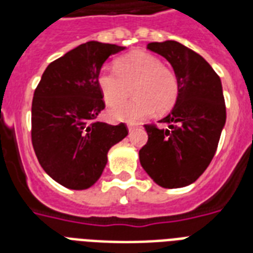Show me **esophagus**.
<instances>
[{
  "mask_svg": "<svg viewBox=\"0 0 253 253\" xmlns=\"http://www.w3.org/2000/svg\"><path fill=\"white\" fill-rule=\"evenodd\" d=\"M127 127H128V131H130V132H132V131L138 128V126H135V125H128Z\"/></svg>",
  "mask_w": 253,
  "mask_h": 253,
  "instance_id": "34e87169",
  "label": "esophagus"
}]
</instances>
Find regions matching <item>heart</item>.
<instances>
[{
  "instance_id": "obj_1",
  "label": "heart",
  "mask_w": 253,
  "mask_h": 253,
  "mask_svg": "<svg viewBox=\"0 0 253 253\" xmlns=\"http://www.w3.org/2000/svg\"><path fill=\"white\" fill-rule=\"evenodd\" d=\"M97 85L103 101L114 106L130 95L135 98L109 110L115 121L136 123L148 118L155 110L166 114L176 105L180 94L178 77L159 57L147 52H131L115 61V72L102 69Z\"/></svg>"
}]
</instances>
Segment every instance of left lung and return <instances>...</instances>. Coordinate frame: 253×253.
<instances>
[{
    "mask_svg": "<svg viewBox=\"0 0 253 253\" xmlns=\"http://www.w3.org/2000/svg\"><path fill=\"white\" fill-rule=\"evenodd\" d=\"M147 48L170 63L180 81L172 111L160 123L144 125L148 140L139 151L140 164L163 188H182L205 172L215 155L226 123L219 76L197 52L178 42L148 43Z\"/></svg>",
    "mask_w": 253,
    "mask_h": 253,
    "instance_id": "obj_1",
    "label": "left lung"
}]
</instances>
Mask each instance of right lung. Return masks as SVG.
Returning <instances> with one entry per match:
<instances>
[{"label": "right lung", "mask_w": 253, "mask_h": 253, "mask_svg": "<svg viewBox=\"0 0 253 253\" xmlns=\"http://www.w3.org/2000/svg\"><path fill=\"white\" fill-rule=\"evenodd\" d=\"M125 47L86 42L45 68L31 106V142L44 172L68 189L97 182L111 147L126 138L125 123L95 118L105 109L97 85L101 67Z\"/></svg>", "instance_id": "add662e5"}]
</instances>
